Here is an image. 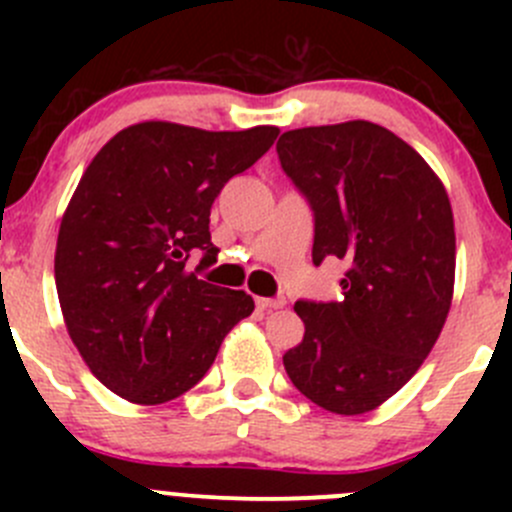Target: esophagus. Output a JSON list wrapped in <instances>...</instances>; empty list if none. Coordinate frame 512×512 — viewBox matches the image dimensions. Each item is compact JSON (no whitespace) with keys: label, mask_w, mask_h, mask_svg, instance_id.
I'll return each instance as SVG.
<instances>
[{"label":"esophagus","mask_w":512,"mask_h":512,"mask_svg":"<svg viewBox=\"0 0 512 512\" xmlns=\"http://www.w3.org/2000/svg\"><path fill=\"white\" fill-rule=\"evenodd\" d=\"M260 309H280L285 307V297H257L255 299Z\"/></svg>","instance_id":"34e87169"}]
</instances>
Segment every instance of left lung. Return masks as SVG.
<instances>
[{
    "label": "left lung",
    "mask_w": 512,
    "mask_h": 512,
    "mask_svg": "<svg viewBox=\"0 0 512 512\" xmlns=\"http://www.w3.org/2000/svg\"><path fill=\"white\" fill-rule=\"evenodd\" d=\"M277 156L312 210V262H347L337 302H294L304 337L285 371L322 409L364 414L416 374L446 322L451 203L426 160L369 121L287 131Z\"/></svg>",
    "instance_id": "obj_1"
}]
</instances>
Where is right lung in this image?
Listing matches in <instances>:
<instances>
[{
    "instance_id": "obj_1",
    "label": "right lung",
    "mask_w": 512,
    "mask_h": 512,
    "mask_svg": "<svg viewBox=\"0 0 512 512\" xmlns=\"http://www.w3.org/2000/svg\"><path fill=\"white\" fill-rule=\"evenodd\" d=\"M280 128L200 131L148 121L111 138L79 180L56 242V292L91 374L133 404L193 389L255 302L184 270L218 260L210 208Z\"/></svg>"
}]
</instances>
